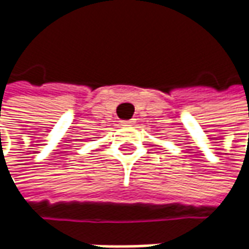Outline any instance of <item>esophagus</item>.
<instances>
[{"label": "esophagus", "instance_id": "esophagus-1", "mask_svg": "<svg viewBox=\"0 0 249 249\" xmlns=\"http://www.w3.org/2000/svg\"><path fill=\"white\" fill-rule=\"evenodd\" d=\"M134 119H130V120H123L122 122V126H134Z\"/></svg>", "mask_w": 249, "mask_h": 249}]
</instances>
